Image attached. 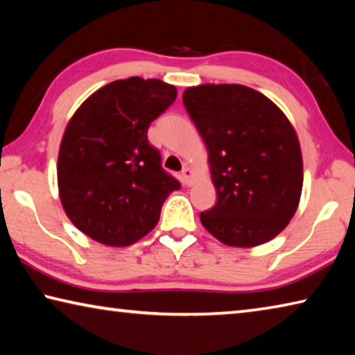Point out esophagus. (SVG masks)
Here are the masks:
<instances>
[{
	"label": "esophagus",
	"mask_w": 355,
	"mask_h": 355,
	"mask_svg": "<svg viewBox=\"0 0 355 355\" xmlns=\"http://www.w3.org/2000/svg\"><path fill=\"white\" fill-rule=\"evenodd\" d=\"M182 182L186 186H191L192 182H194V171H192L189 166H184L183 167V171H182Z\"/></svg>",
	"instance_id": "obj_1"
}]
</instances>
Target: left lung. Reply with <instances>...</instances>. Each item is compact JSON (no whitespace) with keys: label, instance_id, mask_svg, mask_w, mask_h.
Segmentation results:
<instances>
[{"label":"left lung","instance_id":"left-lung-1","mask_svg":"<svg viewBox=\"0 0 355 355\" xmlns=\"http://www.w3.org/2000/svg\"><path fill=\"white\" fill-rule=\"evenodd\" d=\"M183 103L205 141L218 202L200 222L220 243L271 241L296 213L304 183L296 130L266 95L241 84H200Z\"/></svg>","mask_w":355,"mask_h":355}]
</instances>
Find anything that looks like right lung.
Listing matches in <instances>:
<instances>
[{
  "instance_id": "1",
  "label": "right lung",
  "mask_w": 355,
  "mask_h": 355,
  "mask_svg": "<svg viewBox=\"0 0 355 355\" xmlns=\"http://www.w3.org/2000/svg\"><path fill=\"white\" fill-rule=\"evenodd\" d=\"M177 98L161 80L131 76L100 87L65 127L58 156L59 199L94 241L125 248L152 232L178 180L161 167L150 123Z\"/></svg>"
}]
</instances>
